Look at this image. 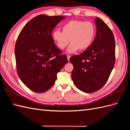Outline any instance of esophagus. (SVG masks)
I'll return each mask as SVG.
<instances>
[{
	"label": "esophagus",
	"instance_id": "1",
	"mask_svg": "<svg viewBox=\"0 0 130 130\" xmlns=\"http://www.w3.org/2000/svg\"><path fill=\"white\" fill-rule=\"evenodd\" d=\"M70 57H71V56H70L69 55H67V59H68V61H69Z\"/></svg>",
	"mask_w": 130,
	"mask_h": 130
}]
</instances>
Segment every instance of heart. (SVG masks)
I'll list each match as a JSON object with an SVG mask.
<instances>
[{
  "mask_svg": "<svg viewBox=\"0 0 130 130\" xmlns=\"http://www.w3.org/2000/svg\"><path fill=\"white\" fill-rule=\"evenodd\" d=\"M62 31L56 30L52 33V38L60 49H64L69 43L67 51L74 53L85 50L92 44L95 36V26L91 22L80 20L69 21L63 25Z\"/></svg>",
  "mask_w": 130,
  "mask_h": 130,
  "instance_id": "1",
  "label": "heart"
}]
</instances>
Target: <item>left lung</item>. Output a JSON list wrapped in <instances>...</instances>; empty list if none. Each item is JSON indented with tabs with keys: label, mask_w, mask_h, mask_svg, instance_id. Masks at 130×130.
<instances>
[{
	"label": "left lung",
	"mask_w": 130,
	"mask_h": 130,
	"mask_svg": "<svg viewBox=\"0 0 130 130\" xmlns=\"http://www.w3.org/2000/svg\"><path fill=\"white\" fill-rule=\"evenodd\" d=\"M97 33L89 47L80 55L73 56L72 78L75 86L84 92L92 93L106 83L115 61V43L112 31L99 17L94 20Z\"/></svg>",
	"instance_id": "obj_1"
}]
</instances>
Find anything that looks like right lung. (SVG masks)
Segmentation results:
<instances>
[{"label": "right lung", "instance_id": "add662e5", "mask_svg": "<svg viewBox=\"0 0 130 130\" xmlns=\"http://www.w3.org/2000/svg\"><path fill=\"white\" fill-rule=\"evenodd\" d=\"M62 16L40 15L23 28L15 47L17 72L28 88L37 93L46 91L54 85L57 74L68 60L55 44L52 31Z\"/></svg>", "mask_w": 130, "mask_h": 130}]
</instances>
